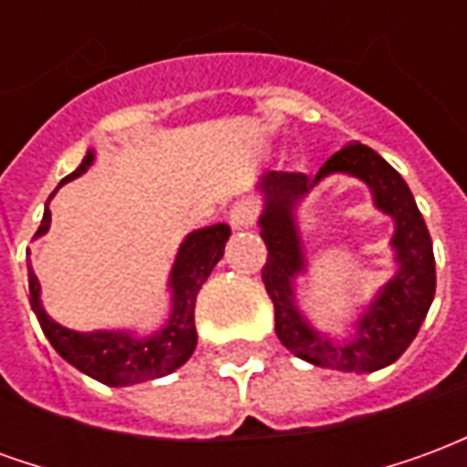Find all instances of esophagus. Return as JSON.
<instances>
[{"instance_id": "34e87169", "label": "esophagus", "mask_w": 467, "mask_h": 467, "mask_svg": "<svg viewBox=\"0 0 467 467\" xmlns=\"http://www.w3.org/2000/svg\"><path fill=\"white\" fill-rule=\"evenodd\" d=\"M254 223V207L250 202H237L230 210V224L233 230H247Z\"/></svg>"}]
</instances>
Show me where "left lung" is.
I'll use <instances>...</instances> for the list:
<instances>
[{
    "mask_svg": "<svg viewBox=\"0 0 467 467\" xmlns=\"http://www.w3.org/2000/svg\"><path fill=\"white\" fill-rule=\"evenodd\" d=\"M348 173L368 184L373 203L393 220L391 249L396 273L361 310L345 338L317 331L299 310L296 285L306 274L296 210L325 176ZM254 190L263 197L257 227L267 244L265 290L275 305V333L287 350L317 368L375 372L408 350L435 297L432 240L410 187L380 154L360 142L335 152L315 177L265 172Z\"/></svg>",
    "mask_w": 467,
    "mask_h": 467,
    "instance_id": "obj_1",
    "label": "left lung"
}]
</instances>
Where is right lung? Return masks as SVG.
I'll list each match as a JSON object with an SVG mask.
<instances>
[{
    "mask_svg": "<svg viewBox=\"0 0 467 467\" xmlns=\"http://www.w3.org/2000/svg\"><path fill=\"white\" fill-rule=\"evenodd\" d=\"M95 150H87L82 164L72 174H67L59 187L82 177L95 164ZM57 190L47 200L42 224L36 230L35 240L49 233V224H52L49 202H52ZM227 240H230V224L224 223L200 227V230L184 234L180 250L174 254L170 280H167L170 317L164 320L162 327H157L152 333H134V330L79 333V330H69L65 325H59L47 315L45 305H42V285L36 280L32 263L26 265L29 305H32L36 320L42 325L52 348L69 365H75L77 370L85 372L89 378L105 382L109 388H127L134 382L164 378L177 368H182L184 362L192 358L194 348H197V330H194L197 293L214 270V265L223 260Z\"/></svg>",
    "mask_w": 467,
    "mask_h": 467,
    "instance_id": "right-lung-1",
    "label": "right lung"
}]
</instances>
